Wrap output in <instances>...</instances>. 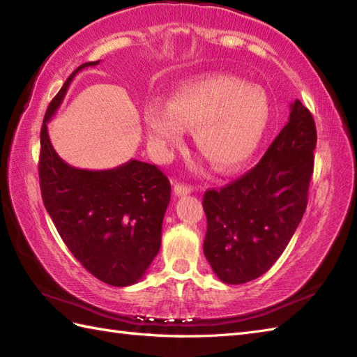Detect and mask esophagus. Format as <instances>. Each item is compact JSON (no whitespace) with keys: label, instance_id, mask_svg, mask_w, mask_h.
Here are the masks:
<instances>
[{"label":"esophagus","instance_id":"34e87169","mask_svg":"<svg viewBox=\"0 0 357 357\" xmlns=\"http://www.w3.org/2000/svg\"><path fill=\"white\" fill-rule=\"evenodd\" d=\"M173 190H174V195H176V196H183V195L192 193L193 192V187L176 183V184H174V187H173Z\"/></svg>","mask_w":357,"mask_h":357}]
</instances>
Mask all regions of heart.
<instances>
[{"instance_id": "obj_1", "label": "heart", "mask_w": 357, "mask_h": 357, "mask_svg": "<svg viewBox=\"0 0 357 357\" xmlns=\"http://www.w3.org/2000/svg\"><path fill=\"white\" fill-rule=\"evenodd\" d=\"M270 101L259 86L215 73L176 90L169 104L144 109L149 141L167 153L193 128L195 146L219 172H231L253 156L267 132Z\"/></svg>"}]
</instances>
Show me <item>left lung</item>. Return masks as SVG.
<instances>
[{"mask_svg":"<svg viewBox=\"0 0 357 357\" xmlns=\"http://www.w3.org/2000/svg\"><path fill=\"white\" fill-rule=\"evenodd\" d=\"M316 141L312 113L296 100L259 164L221 190L204 193V255L222 282L259 278L282 255L305 213Z\"/></svg>","mask_w":357,"mask_h":357,"instance_id":"1","label":"left lung"}]
</instances>
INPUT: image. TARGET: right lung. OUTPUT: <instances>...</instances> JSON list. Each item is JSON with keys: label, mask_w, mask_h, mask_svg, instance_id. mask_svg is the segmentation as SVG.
Instances as JSON below:
<instances>
[{"label": "right lung", "mask_w": 357, "mask_h": 357, "mask_svg": "<svg viewBox=\"0 0 357 357\" xmlns=\"http://www.w3.org/2000/svg\"><path fill=\"white\" fill-rule=\"evenodd\" d=\"M98 63L81 64L50 101L38 172L44 207L67 248L96 279L127 287L144 276L161 247L169 179L156 165L136 159L110 170L75 169L58 156L47 133L75 75Z\"/></svg>", "instance_id": "1"}]
</instances>
